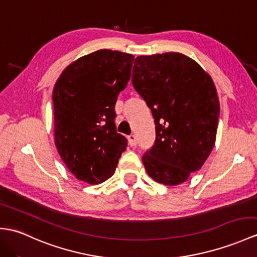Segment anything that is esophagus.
Returning <instances> with one entry per match:
<instances>
[{"mask_svg":"<svg viewBox=\"0 0 257 257\" xmlns=\"http://www.w3.org/2000/svg\"><path fill=\"white\" fill-rule=\"evenodd\" d=\"M128 143L130 147H136L137 143H138V141H137V138L135 135H130L128 136Z\"/></svg>","mask_w":257,"mask_h":257,"instance_id":"34e87169","label":"esophagus"}]
</instances>
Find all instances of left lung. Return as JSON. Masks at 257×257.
<instances>
[{
	"instance_id": "left-lung-1",
	"label": "left lung",
	"mask_w": 257,
	"mask_h": 257,
	"mask_svg": "<svg viewBox=\"0 0 257 257\" xmlns=\"http://www.w3.org/2000/svg\"><path fill=\"white\" fill-rule=\"evenodd\" d=\"M133 85L156 123V141L142 157L154 181L174 186L199 171L212 151L220 104L210 75L178 52L137 57Z\"/></svg>"
}]
</instances>
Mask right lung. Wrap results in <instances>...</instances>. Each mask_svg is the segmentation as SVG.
Listing matches in <instances>:
<instances>
[{"label":"right lung","instance_id":"add662e5","mask_svg":"<svg viewBox=\"0 0 257 257\" xmlns=\"http://www.w3.org/2000/svg\"><path fill=\"white\" fill-rule=\"evenodd\" d=\"M135 57L108 49L81 57L53 87L55 143L79 181L97 185L114 175L127 139L117 134L115 105Z\"/></svg>","mask_w":257,"mask_h":257}]
</instances>
